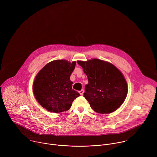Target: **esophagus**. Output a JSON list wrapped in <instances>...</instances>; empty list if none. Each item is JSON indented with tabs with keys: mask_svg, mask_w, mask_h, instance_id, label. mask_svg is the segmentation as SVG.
Wrapping results in <instances>:
<instances>
[{
	"mask_svg": "<svg viewBox=\"0 0 157 157\" xmlns=\"http://www.w3.org/2000/svg\"><path fill=\"white\" fill-rule=\"evenodd\" d=\"M79 93L81 96L83 95V93H84V90H83V89H81V91H79Z\"/></svg>",
	"mask_w": 157,
	"mask_h": 157,
	"instance_id": "obj_1",
	"label": "esophagus"
}]
</instances>
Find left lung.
<instances>
[{"label": "left lung", "mask_w": 157, "mask_h": 157, "mask_svg": "<svg viewBox=\"0 0 157 157\" xmlns=\"http://www.w3.org/2000/svg\"><path fill=\"white\" fill-rule=\"evenodd\" d=\"M77 62L87 76L84 97L91 107L99 114H109L117 110L128 92L122 73L113 64L99 59Z\"/></svg>", "instance_id": "8db88e82"}]
</instances>
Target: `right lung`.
<instances>
[{"label":"right lung","mask_w":157,"mask_h":157,"mask_svg":"<svg viewBox=\"0 0 157 157\" xmlns=\"http://www.w3.org/2000/svg\"><path fill=\"white\" fill-rule=\"evenodd\" d=\"M76 61H52L36 75L33 85L35 98L44 109L55 113L68 110L80 94L72 89L70 76Z\"/></svg>","instance_id":"obj_1"}]
</instances>
